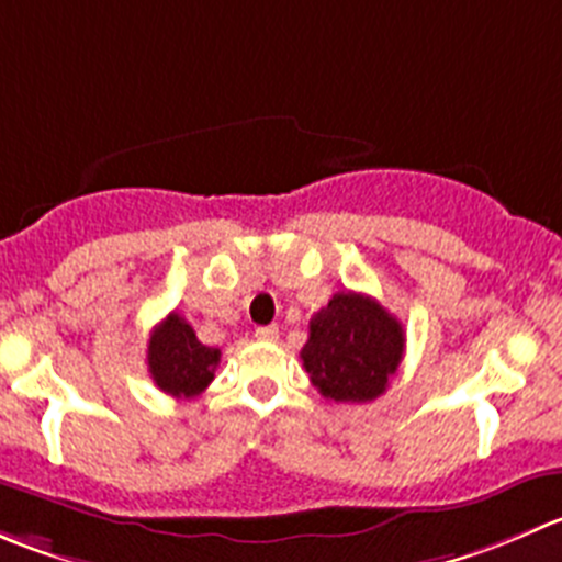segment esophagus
I'll return each mask as SVG.
<instances>
[{"instance_id":"1","label":"esophagus","mask_w":562,"mask_h":562,"mask_svg":"<svg viewBox=\"0 0 562 562\" xmlns=\"http://www.w3.org/2000/svg\"><path fill=\"white\" fill-rule=\"evenodd\" d=\"M277 335H280V331H277V326H258V329H255V337L263 342L277 340Z\"/></svg>"}]
</instances>
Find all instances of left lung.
I'll use <instances>...</instances> for the list:
<instances>
[{"mask_svg": "<svg viewBox=\"0 0 562 562\" xmlns=\"http://www.w3.org/2000/svg\"><path fill=\"white\" fill-rule=\"evenodd\" d=\"M406 335L395 315L364 293H335L310 318L304 370L326 401L368 403L386 390L403 359Z\"/></svg>", "mask_w": 562, "mask_h": 562, "instance_id": "left-lung-1", "label": "left lung"}]
</instances>
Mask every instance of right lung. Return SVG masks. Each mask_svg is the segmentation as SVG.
I'll return each instance as SVG.
<instances>
[{
	"mask_svg": "<svg viewBox=\"0 0 562 562\" xmlns=\"http://www.w3.org/2000/svg\"><path fill=\"white\" fill-rule=\"evenodd\" d=\"M220 348L203 346L192 326L170 313L154 326L148 340V370L161 392L172 397H194L214 381Z\"/></svg>",
	"mask_w": 562,
	"mask_h": 562,
	"instance_id": "obj_1",
	"label": "right lung"
}]
</instances>
